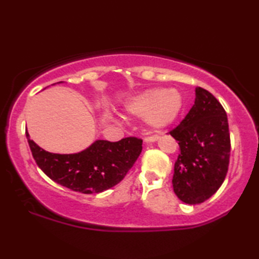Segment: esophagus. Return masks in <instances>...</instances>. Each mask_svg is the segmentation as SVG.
I'll list each match as a JSON object with an SVG mask.
<instances>
[{
  "instance_id": "34e87169",
  "label": "esophagus",
  "mask_w": 259,
  "mask_h": 259,
  "mask_svg": "<svg viewBox=\"0 0 259 259\" xmlns=\"http://www.w3.org/2000/svg\"><path fill=\"white\" fill-rule=\"evenodd\" d=\"M159 138V136L157 135H151V136H146L145 137V142L146 143H152V142H155Z\"/></svg>"
}]
</instances>
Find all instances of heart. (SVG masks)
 Masks as SVG:
<instances>
[{
	"mask_svg": "<svg viewBox=\"0 0 259 259\" xmlns=\"http://www.w3.org/2000/svg\"><path fill=\"white\" fill-rule=\"evenodd\" d=\"M182 105V96L177 90L151 89L131 100L128 111L135 115L146 116L154 128H164L178 116Z\"/></svg>",
	"mask_w": 259,
	"mask_h": 259,
	"instance_id": "obj_1",
	"label": "heart"
}]
</instances>
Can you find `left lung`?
Instances as JSON below:
<instances>
[{
  "label": "left lung",
  "instance_id": "left-lung-1",
  "mask_svg": "<svg viewBox=\"0 0 259 259\" xmlns=\"http://www.w3.org/2000/svg\"><path fill=\"white\" fill-rule=\"evenodd\" d=\"M169 134L177 140L172 186L179 200L202 203L224 183L230 163L231 139L224 107L203 88H195V102Z\"/></svg>",
  "mask_w": 259,
  "mask_h": 259
}]
</instances>
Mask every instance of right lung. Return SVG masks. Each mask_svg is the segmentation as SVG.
I'll return each mask as SVG.
<instances>
[{
  "instance_id": "right-lung-1",
  "label": "right lung",
  "mask_w": 259,
  "mask_h": 259,
  "mask_svg": "<svg viewBox=\"0 0 259 259\" xmlns=\"http://www.w3.org/2000/svg\"><path fill=\"white\" fill-rule=\"evenodd\" d=\"M36 164L52 181L69 190L91 194L115 186L133 168L143 150V140L126 137L119 142L96 140L75 154H55L37 146L26 131Z\"/></svg>"
}]
</instances>
